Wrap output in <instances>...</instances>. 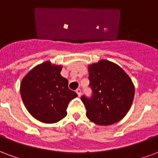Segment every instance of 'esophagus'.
<instances>
[{
	"instance_id": "obj_1",
	"label": "esophagus",
	"mask_w": 158,
	"mask_h": 158,
	"mask_svg": "<svg viewBox=\"0 0 158 158\" xmlns=\"http://www.w3.org/2000/svg\"><path fill=\"white\" fill-rule=\"evenodd\" d=\"M76 93H77V95L79 97L81 96V90L80 88H77V90H76Z\"/></svg>"
}]
</instances>
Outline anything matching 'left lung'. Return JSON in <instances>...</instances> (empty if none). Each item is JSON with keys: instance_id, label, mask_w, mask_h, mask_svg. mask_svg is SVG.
I'll return each instance as SVG.
<instances>
[{"instance_id": "left-lung-1", "label": "left lung", "mask_w": 158, "mask_h": 158, "mask_svg": "<svg viewBox=\"0 0 158 158\" xmlns=\"http://www.w3.org/2000/svg\"><path fill=\"white\" fill-rule=\"evenodd\" d=\"M93 96L81 97L86 115L98 125H110L124 118L132 105L135 86L119 65L101 60L88 65Z\"/></svg>"}]
</instances>
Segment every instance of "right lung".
I'll use <instances>...</instances> for the list:
<instances>
[{
	"label": "right lung",
	"instance_id": "right-lung-1",
	"mask_svg": "<svg viewBox=\"0 0 158 158\" xmlns=\"http://www.w3.org/2000/svg\"><path fill=\"white\" fill-rule=\"evenodd\" d=\"M61 65L49 60L30 70L20 84L22 99L33 118L45 124H54L67 114L69 102L77 94L69 89L68 81L60 75Z\"/></svg>",
	"mask_w": 158,
	"mask_h": 158
}]
</instances>
